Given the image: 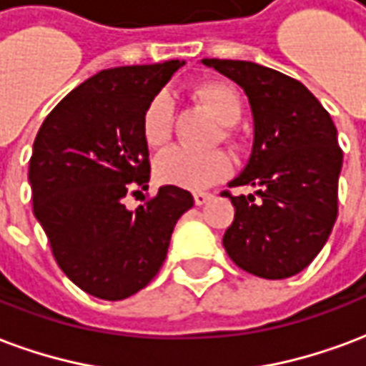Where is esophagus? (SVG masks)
I'll return each mask as SVG.
<instances>
[{
    "mask_svg": "<svg viewBox=\"0 0 366 366\" xmlns=\"http://www.w3.org/2000/svg\"><path fill=\"white\" fill-rule=\"evenodd\" d=\"M194 204H204L207 201H210L212 197H214V193H210V191H194Z\"/></svg>",
    "mask_w": 366,
    "mask_h": 366,
    "instance_id": "1",
    "label": "esophagus"
}]
</instances>
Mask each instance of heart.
I'll return each instance as SVG.
<instances>
[{
    "label": "heart",
    "instance_id": "obj_1",
    "mask_svg": "<svg viewBox=\"0 0 366 366\" xmlns=\"http://www.w3.org/2000/svg\"><path fill=\"white\" fill-rule=\"evenodd\" d=\"M197 99L209 109L222 124H236L242 117V97L230 84L214 81L201 85ZM175 105L165 92L156 93L142 114V134L152 148H162L172 140ZM232 172L230 157L220 150L197 152L189 148H172L156 162L157 179L167 185L185 189H204L224 179Z\"/></svg>",
    "mask_w": 366,
    "mask_h": 366
}]
</instances>
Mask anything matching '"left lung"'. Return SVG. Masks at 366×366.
<instances>
[{
	"label": "left lung",
	"mask_w": 366,
	"mask_h": 366,
	"mask_svg": "<svg viewBox=\"0 0 366 366\" xmlns=\"http://www.w3.org/2000/svg\"><path fill=\"white\" fill-rule=\"evenodd\" d=\"M202 64L244 89L255 121L249 162L230 187H257V197L222 193L236 209L224 249L255 277H292L314 261L337 218L343 152L335 124L295 77L244 60Z\"/></svg>",
	"instance_id": "8db88e82"
}]
</instances>
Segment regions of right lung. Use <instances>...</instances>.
Listing matches in <instances>:
<instances>
[{
    "label": "right lung",
    "instance_id": "add662e5",
    "mask_svg": "<svg viewBox=\"0 0 366 366\" xmlns=\"http://www.w3.org/2000/svg\"><path fill=\"white\" fill-rule=\"evenodd\" d=\"M183 66L169 60L103 70L48 113L29 162L33 212L56 263L74 285L103 300L142 290L164 265L172 232L193 194L159 187L136 210L127 194L148 189L150 152L142 114Z\"/></svg>",
    "mask_w": 366,
    "mask_h": 366
}]
</instances>
